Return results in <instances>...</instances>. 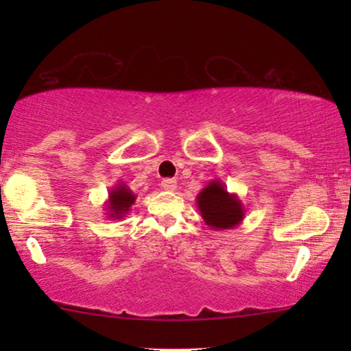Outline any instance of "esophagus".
<instances>
[{
  "label": "esophagus",
  "instance_id": "obj_1",
  "mask_svg": "<svg viewBox=\"0 0 351 351\" xmlns=\"http://www.w3.org/2000/svg\"><path fill=\"white\" fill-rule=\"evenodd\" d=\"M162 190L166 191H174L177 189V180L176 179H165L161 182Z\"/></svg>",
  "mask_w": 351,
  "mask_h": 351
}]
</instances>
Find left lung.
Here are the masks:
<instances>
[{
  "mask_svg": "<svg viewBox=\"0 0 351 351\" xmlns=\"http://www.w3.org/2000/svg\"><path fill=\"white\" fill-rule=\"evenodd\" d=\"M199 214L213 230H232L243 222L246 209L237 193H230L222 180H210L196 196Z\"/></svg>",
  "mask_w": 351,
  "mask_h": 351,
  "instance_id": "left-lung-1",
  "label": "left lung"
}]
</instances>
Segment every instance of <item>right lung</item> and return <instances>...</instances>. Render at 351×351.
Segmentation results:
<instances>
[{
  "mask_svg": "<svg viewBox=\"0 0 351 351\" xmlns=\"http://www.w3.org/2000/svg\"><path fill=\"white\" fill-rule=\"evenodd\" d=\"M137 195H134L131 189L124 184L118 182L112 190L108 191V199L105 203V210H107V217L112 220H118L126 217L128 213H131L132 204L136 203Z\"/></svg>",
  "mask_w": 351,
  "mask_h": 351,
  "instance_id": "obj_1",
  "label": "right lung"
}]
</instances>
